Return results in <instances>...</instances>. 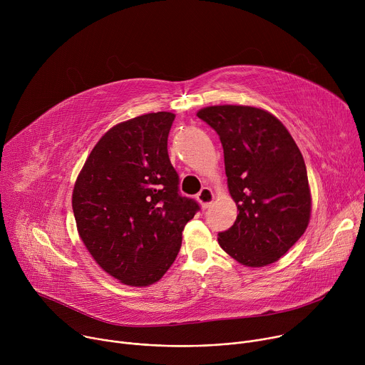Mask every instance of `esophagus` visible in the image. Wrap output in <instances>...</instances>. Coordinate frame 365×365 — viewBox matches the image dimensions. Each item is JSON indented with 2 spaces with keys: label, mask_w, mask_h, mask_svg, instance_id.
<instances>
[{
  "label": "esophagus",
  "mask_w": 365,
  "mask_h": 365,
  "mask_svg": "<svg viewBox=\"0 0 365 365\" xmlns=\"http://www.w3.org/2000/svg\"><path fill=\"white\" fill-rule=\"evenodd\" d=\"M196 199L203 210H206V207H210L214 202V192L210 187H202L200 192L196 195Z\"/></svg>",
  "instance_id": "34e87169"
}]
</instances>
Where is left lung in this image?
<instances>
[{
    "label": "left lung",
    "instance_id": "left-lung-1",
    "mask_svg": "<svg viewBox=\"0 0 365 365\" xmlns=\"http://www.w3.org/2000/svg\"><path fill=\"white\" fill-rule=\"evenodd\" d=\"M220 135L234 225L218 234L221 248L242 266L264 267L284 255L310 220L303 155L270 113L247 106L206 107L196 114Z\"/></svg>",
    "mask_w": 365,
    "mask_h": 365
}]
</instances>
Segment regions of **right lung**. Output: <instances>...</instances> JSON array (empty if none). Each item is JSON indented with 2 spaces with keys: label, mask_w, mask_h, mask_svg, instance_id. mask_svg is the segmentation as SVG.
<instances>
[{
  "label": "right lung",
  "mask_w": 365,
  "mask_h": 365,
  "mask_svg": "<svg viewBox=\"0 0 365 365\" xmlns=\"http://www.w3.org/2000/svg\"><path fill=\"white\" fill-rule=\"evenodd\" d=\"M175 114L151 113L108 130L73 187L78 232L102 270L127 286L159 282L178 257L185 225L199 211L179 193L168 137Z\"/></svg>",
  "instance_id": "add662e5"
}]
</instances>
